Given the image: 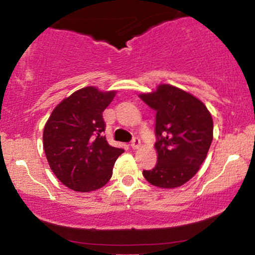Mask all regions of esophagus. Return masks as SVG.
Instances as JSON below:
<instances>
[{"mask_svg":"<svg viewBox=\"0 0 255 255\" xmlns=\"http://www.w3.org/2000/svg\"><path fill=\"white\" fill-rule=\"evenodd\" d=\"M140 146H141V142H140V140L137 139V137H134L133 141L130 142V147L133 148V150H137V148H139Z\"/></svg>","mask_w":255,"mask_h":255,"instance_id":"34e87169","label":"esophagus"}]
</instances>
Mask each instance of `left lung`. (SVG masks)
Wrapping results in <instances>:
<instances>
[{"mask_svg":"<svg viewBox=\"0 0 255 255\" xmlns=\"http://www.w3.org/2000/svg\"><path fill=\"white\" fill-rule=\"evenodd\" d=\"M139 97L156 111L157 163L142 175L159 188L182 186L197 174L211 146V113L195 96L169 84Z\"/></svg>","mask_w":255,"mask_h":255,"instance_id":"8db88e82","label":"left lung"}]
</instances>
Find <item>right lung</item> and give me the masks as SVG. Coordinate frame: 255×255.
I'll return each instance as SVG.
<instances>
[{
	"mask_svg": "<svg viewBox=\"0 0 255 255\" xmlns=\"http://www.w3.org/2000/svg\"><path fill=\"white\" fill-rule=\"evenodd\" d=\"M116 91L86 86L75 91L52 110L43 131V148L52 172L75 192L97 191L113 175L122 148L103 135V111Z\"/></svg>",
	"mask_w": 255,
	"mask_h": 255,
	"instance_id": "add662e5",
	"label": "right lung"
}]
</instances>
